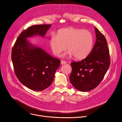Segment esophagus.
<instances>
[{"instance_id":"1","label":"esophagus","mask_w":122,"mask_h":122,"mask_svg":"<svg viewBox=\"0 0 122 122\" xmlns=\"http://www.w3.org/2000/svg\"><path fill=\"white\" fill-rule=\"evenodd\" d=\"M66 63H67V62H66V61H63V60H61V65L65 64H66Z\"/></svg>"}]
</instances>
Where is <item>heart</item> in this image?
Returning <instances> with one entry per match:
<instances>
[{
    "instance_id": "b5f03b06",
    "label": "heart",
    "mask_w": 122,
    "mask_h": 122,
    "mask_svg": "<svg viewBox=\"0 0 122 122\" xmlns=\"http://www.w3.org/2000/svg\"><path fill=\"white\" fill-rule=\"evenodd\" d=\"M93 45V37L87 30L69 28L59 30L51 36L50 46L53 53L57 57L67 49L64 56H74L77 59H83L89 55Z\"/></svg>"
}]
</instances>
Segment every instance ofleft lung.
Returning a JSON list of instances; mask_svg holds the SVG:
<instances>
[{
    "instance_id": "8db88e82",
    "label": "left lung",
    "mask_w": 122,
    "mask_h": 122,
    "mask_svg": "<svg viewBox=\"0 0 122 122\" xmlns=\"http://www.w3.org/2000/svg\"><path fill=\"white\" fill-rule=\"evenodd\" d=\"M96 40L90 54L79 62L71 63L70 80L81 92L90 91L100 83L110 64L109 52L104 36L95 28Z\"/></svg>"
}]
</instances>
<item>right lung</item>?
I'll return each instance as SVG.
<instances>
[{
  "mask_svg": "<svg viewBox=\"0 0 122 122\" xmlns=\"http://www.w3.org/2000/svg\"><path fill=\"white\" fill-rule=\"evenodd\" d=\"M51 26L35 25L24 30L12 49V60L17 78L35 91H42L51 84L60 60L33 45L27 38L36 36L44 37Z\"/></svg>",
  "mask_w": 122,
  "mask_h": 122,
  "instance_id": "1",
  "label": "right lung"
}]
</instances>
